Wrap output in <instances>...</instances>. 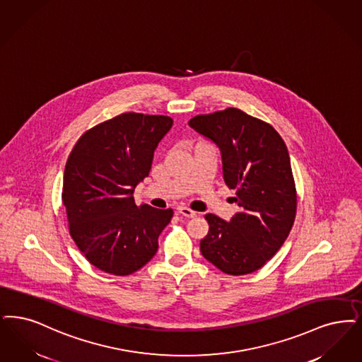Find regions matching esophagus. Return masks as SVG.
Listing matches in <instances>:
<instances>
[{
	"label": "esophagus",
	"mask_w": 362,
	"mask_h": 362,
	"mask_svg": "<svg viewBox=\"0 0 362 362\" xmlns=\"http://www.w3.org/2000/svg\"><path fill=\"white\" fill-rule=\"evenodd\" d=\"M177 213H179V214H182L183 217L187 218H194L197 216V213H195L194 210L188 209L186 206H179V207H177Z\"/></svg>",
	"instance_id": "34e87169"
}]
</instances>
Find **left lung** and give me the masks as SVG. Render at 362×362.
Segmentation results:
<instances>
[{
	"instance_id": "1",
	"label": "left lung",
	"mask_w": 362,
	"mask_h": 362,
	"mask_svg": "<svg viewBox=\"0 0 362 362\" xmlns=\"http://www.w3.org/2000/svg\"><path fill=\"white\" fill-rule=\"evenodd\" d=\"M188 125L221 149L223 179L235 189L233 202L240 207L230 222L204 216L203 257L228 275L256 272L284 244L296 216L286 143L272 125L235 107L195 116Z\"/></svg>"
}]
</instances>
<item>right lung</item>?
<instances>
[{"mask_svg": "<svg viewBox=\"0 0 362 362\" xmlns=\"http://www.w3.org/2000/svg\"><path fill=\"white\" fill-rule=\"evenodd\" d=\"M173 122L168 116L122 113L86 130L67 159L62 201L69 230L87 261L106 274L143 268L174 216L173 209L136 206L133 198Z\"/></svg>", "mask_w": 362, "mask_h": 362, "instance_id": "1", "label": "right lung"}]
</instances>
